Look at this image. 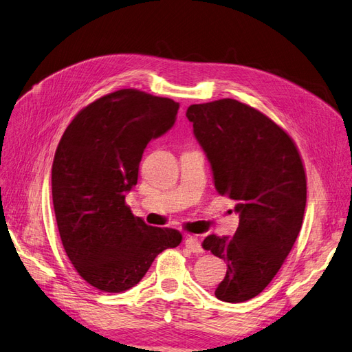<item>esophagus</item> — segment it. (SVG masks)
<instances>
[{
    "mask_svg": "<svg viewBox=\"0 0 352 352\" xmlns=\"http://www.w3.org/2000/svg\"><path fill=\"white\" fill-rule=\"evenodd\" d=\"M185 243H186V247L192 252L199 254V252L204 251V250H202V247H201V241H199V238L197 235H189L185 239Z\"/></svg>",
    "mask_w": 352,
    "mask_h": 352,
    "instance_id": "34e87169",
    "label": "esophagus"
}]
</instances>
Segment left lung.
<instances>
[{
	"label": "left lung",
	"mask_w": 352,
	"mask_h": 352,
	"mask_svg": "<svg viewBox=\"0 0 352 352\" xmlns=\"http://www.w3.org/2000/svg\"><path fill=\"white\" fill-rule=\"evenodd\" d=\"M220 195L236 202L233 236L208 235L202 247L228 264L216 287L225 302L264 291L302 226L307 180L294 141L267 116L236 100L194 104L186 111Z\"/></svg>",
	"instance_id": "left-lung-1"
}]
</instances>
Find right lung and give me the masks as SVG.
I'll return each instance as SVG.
<instances>
[{"instance_id":"add662e5","label":"right lung","mask_w":352,"mask_h":352,"mask_svg":"<svg viewBox=\"0 0 352 352\" xmlns=\"http://www.w3.org/2000/svg\"><path fill=\"white\" fill-rule=\"evenodd\" d=\"M179 102L136 89L94 101L67 126L52 163V202L63 247L94 287L123 292L182 235L153 228L124 204L151 140L173 127Z\"/></svg>"}]
</instances>
